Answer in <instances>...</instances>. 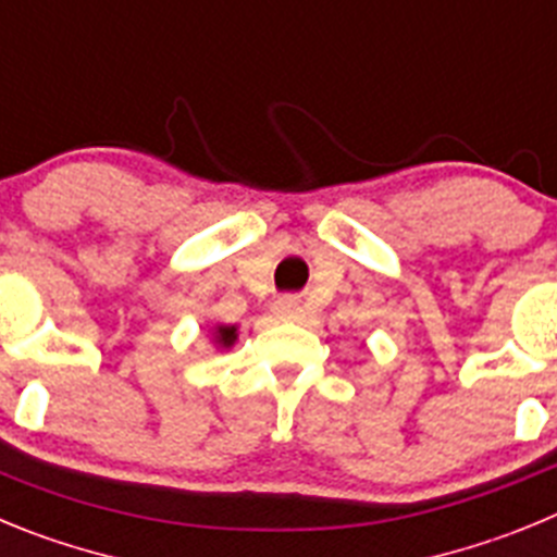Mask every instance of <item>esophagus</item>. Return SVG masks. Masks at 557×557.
Masks as SVG:
<instances>
[{
    "instance_id": "34e87169",
    "label": "esophagus",
    "mask_w": 557,
    "mask_h": 557,
    "mask_svg": "<svg viewBox=\"0 0 557 557\" xmlns=\"http://www.w3.org/2000/svg\"><path fill=\"white\" fill-rule=\"evenodd\" d=\"M273 312H275V318H282V321H301L304 318L301 301H298V298H293V295L275 298Z\"/></svg>"
}]
</instances>
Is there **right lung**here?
I'll return each mask as SVG.
<instances>
[{
    "label": "right lung",
    "instance_id": "1",
    "mask_svg": "<svg viewBox=\"0 0 557 557\" xmlns=\"http://www.w3.org/2000/svg\"><path fill=\"white\" fill-rule=\"evenodd\" d=\"M236 339V326H218V343L220 346H234Z\"/></svg>",
    "mask_w": 557,
    "mask_h": 557
}]
</instances>
